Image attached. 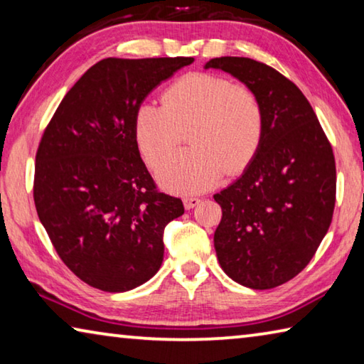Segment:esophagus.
I'll use <instances>...</instances> for the list:
<instances>
[{
	"mask_svg": "<svg viewBox=\"0 0 364 364\" xmlns=\"http://www.w3.org/2000/svg\"><path fill=\"white\" fill-rule=\"evenodd\" d=\"M183 204H184V208H186V210H191V208H194L196 205L200 204V199H199V197H194V196H186L183 199Z\"/></svg>",
	"mask_w": 364,
	"mask_h": 364,
	"instance_id": "1",
	"label": "esophagus"
}]
</instances>
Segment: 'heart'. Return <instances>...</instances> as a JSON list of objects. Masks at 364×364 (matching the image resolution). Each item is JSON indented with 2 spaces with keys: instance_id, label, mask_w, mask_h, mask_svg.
I'll list each match as a JSON object with an SVG mask.
<instances>
[{
  "instance_id": "b5f03b06",
  "label": "heart",
  "mask_w": 364,
  "mask_h": 364,
  "mask_svg": "<svg viewBox=\"0 0 364 364\" xmlns=\"http://www.w3.org/2000/svg\"><path fill=\"white\" fill-rule=\"evenodd\" d=\"M190 132L191 149L166 157ZM264 136V107L247 85L208 72L178 78L162 106L143 102L134 114V139L162 188L178 194L210 189L223 171L237 175L255 159Z\"/></svg>"
}]
</instances>
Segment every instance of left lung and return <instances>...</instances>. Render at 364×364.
Instances as JSON below:
<instances>
[{
    "label": "left lung",
    "mask_w": 364,
    "mask_h": 364,
    "mask_svg": "<svg viewBox=\"0 0 364 364\" xmlns=\"http://www.w3.org/2000/svg\"><path fill=\"white\" fill-rule=\"evenodd\" d=\"M250 86L264 107L255 159L213 196L223 212L213 244L220 267L250 289L278 287L304 269L328 232L336 205V159L315 110L297 85L249 58H215Z\"/></svg>",
    "instance_id": "obj_1"
}]
</instances>
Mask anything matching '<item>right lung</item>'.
Segmentation results:
<instances>
[{
	"label": "right lung",
	"instance_id": "1",
	"mask_svg": "<svg viewBox=\"0 0 364 364\" xmlns=\"http://www.w3.org/2000/svg\"><path fill=\"white\" fill-rule=\"evenodd\" d=\"M193 58H107L60 101L35 157L33 200L53 247L77 278L125 292L157 273L164 230L181 217L139 156L134 114Z\"/></svg>",
	"mask_w": 364,
	"mask_h": 364
}]
</instances>
